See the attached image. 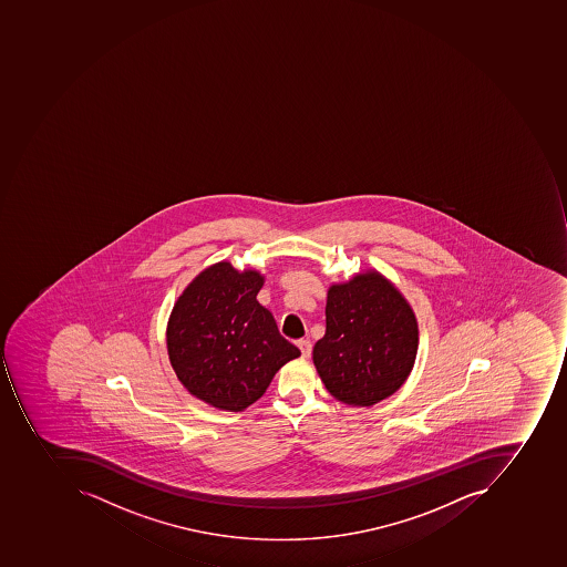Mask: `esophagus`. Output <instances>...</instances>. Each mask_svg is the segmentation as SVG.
Masks as SVG:
<instances>
[{
  "label": "esophagus",
  "instance_id": "1",
  "mask_svg": "<svg viewBox=\"0 0 567 567\" xmlns=\"http://www.w3.org/2000/svg\"><path fill=\"white\" fill-rule=\"evenodd\" d=\"M297 346L300 352H302L303 358H309L310 351H312V346H310L309 340H298Z\"/></svg>",
  "mask_w": 567,
  "mask_h": 567
}]
</instances>
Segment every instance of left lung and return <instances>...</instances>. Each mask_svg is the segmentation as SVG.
<instances>
[{
  "label": "left lung",
  "mask_w": 567,
  "mask_h": 567,
  "mask_svg": "<svg viewBox=\"0 0 567 567\" xmlns=\"http://www.w3.org/2000/svg\"><path fill=\"white\" fill-rule=\"evenodd\" d=\"M417 319L381 272L331 285L327 331L312 351L328 393L346 405L372 406L406 381L417 355Z\"/></svg>",
  "instance_id": "8db88e82"
}]
</instances>
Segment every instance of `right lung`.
<instances>
[{
	"instance_id": "1",
	"label": "right lung",
	"mask_w": 567,
	"mask_h": 567,
	"mask_svg": "<svg viewBox=\"0 0 567 567\" xmlns=\"http://www.w3.org/2000/svg\"><path fill=\"white\" fill-rule=\"evenodd\" d=\"M258 270L219 261L195 277L174 303L167 352L188 393L207 405L243 412L272 382L282 364L300 355L257 300Z\"/></svg>"
}]
</instances>
